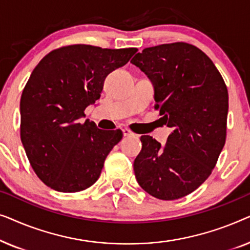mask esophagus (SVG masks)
Here are the masks:
<instances>
[{
  "mask_svg": "<svg viewBox=\"0 0 250 250\" xmlns=\"http://www.w3.org/2000/svg\"><path fill=\"white\" fill-rule=\"evenodd\" d=\"M122 132H123V135H124V136H132V135H134L131 131H129L128 128H123Z\"/></svg>",
  "mask_w": 250,
  "mask_h": 250,
  "instance_id": "obj_1",
  "label": "esophagus"
}]
</instances>
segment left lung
<instances>
[{
  "mask_svg": "<svg viewBox=\"0 0 250 250\" xmlns=\"http://www.w3.org/2000/svg\"><path fill=\"white\" fill-rule=\"evenodd\" d=\"M131 62L151 81L160 119L173 128L164 146L150 135L141 136L136 181L152 197L179 199L207 180L223 149L227 85L213 61L188 43L146 47Z\"/></svg>",
  "mask_w": 250,
  "mask_h": 250,
  "instance_id": "obj_1",
  "label": "left lung"
}]
</instances>
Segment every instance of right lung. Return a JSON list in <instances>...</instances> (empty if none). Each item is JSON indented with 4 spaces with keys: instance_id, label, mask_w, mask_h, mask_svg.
<instances>
[{
    "instance_id": "obj_1",
    "label": "right lung",
    "mask_w": 250,
    "mask_h": 250,
    "mask_svg": "<svg viewBox=\"0 0 250 250\" xmlns=\"http://www.w3.org/2000/svg\"><path fill=\"white\" fill-rule=\"evenodd\" d=\"M136 51L76 44L53 50L33 70L20 99V138L34 172L51 189L78 192L97 182L123 133L81 119L108 74Z\"/></svg>"
}]
</instances>
